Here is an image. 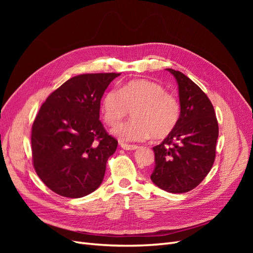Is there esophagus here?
Wrapping results in <instances>:
<instances>
[{"instance_id": "34e87169", "label": "esophagus", "mask_w": 253, "mask_h": 253, "mask_svg": "<svg viewBox=\"0 0 253 253\" xmlns=\"http://www.w3.org/2000/svg\"><path fill=\"white\" fill-rule=\"evenodd\" d=\"M120 147L126 151H133L138 148L136 144H126V143H120Z\"/></svg>"}]
</instances>
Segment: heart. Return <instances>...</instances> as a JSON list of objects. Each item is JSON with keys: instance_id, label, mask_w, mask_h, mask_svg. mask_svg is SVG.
<instances>
[{"instance_id": "1", "label": "heart", "mask_w": 253, "mask_h": 253, "mask_svg": "<svg viewBox=\"0 0 253 253\" xmlns=\"http://www.w3.org/2000/svg\"><path fill=\"white\" fill-rule=\"evenodd\" d=\"M131 111L134 119L113 128L121 141H142L151 136L167 138L178 125L181 105L162 84L147 80L129 81L104 96L102 113L108 125L118 124Z\"/></svg>"}]
</instances>
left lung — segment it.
<instances>
[{
	"label": "left lung",
	"instance_id": "1",
	"mask_svg": "<svg viewBox=\"0 0 253 253\" xmlns=\"http://www.w3.org/2000/svg\"><path fill=\"white\" fill-rule=\"evenodd\" d=\"M177 81L181 115L174 132L153 148L152 181L167 192L185 193L197 187L215 159L218 124L213 105L186 75L167 68Z\"/></svg>",
	"mask_w": 253,
	"mask_h": 253
}]
</instances>
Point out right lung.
<instances>
[{
	"instance_id": "obj_1",
	"label": "right lung",
	"mask_w": 253,
	"mask_h": 253,
	"mask_svg": "<svg viewBox=\"0 0 253 253\" xmlns=\"http://www.w3.org/2000/svg\"><path fill=\"white\" fill-rule=\"evenodd\" d=\"M120 74H83L47 97L32 128L35 170L53 192L79 198L101 185L118 141L99 120L100 101Z\"/></svg>"
}]
</instances>
